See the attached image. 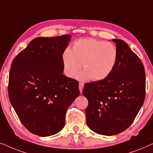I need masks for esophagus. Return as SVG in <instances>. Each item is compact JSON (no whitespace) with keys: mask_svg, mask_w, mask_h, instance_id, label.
Returning a JSON list of instances; mask_svg holds the SVG:
<instances>
[{"mask_svg":"<svg viewBox=\"0 0 153 153\" xmlns=\"http://www.w3.org/2000/svg\"><path fill=\"white\" fill-rule=\"evenodd\" d=\"M83 87H84V84H83L82 82L79 83V89H80V93L82 92V89H83Z\"/></svg>","mask_w":153,"mask_h":153,"instance_id":"esophagus-1","label":"esophagus"}]
</instances>
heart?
I'll return each instance as SVG.
<instances>
[{
	"instance_id": "1",
	"label": "heart",
	"mask_w": 153,
	"mask_h": 153,
	"mask_svg": "<svg viewBox=\"0 0 153 153\" xmlns=\"http://www.w3.org/2000/svg\"><path fill=\"white\" fill-rule=\"evenodd\" d=\"M118 52L113 43L94 38H84L75 41L72 49H66L62 60L64 72L73 78L80 69L84 71L80 78L99 81L112 73L117 61Z\"/></svg>"
}]
</instances>
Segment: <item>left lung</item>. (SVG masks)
Instances as JSON below:
<instances>
[{"instance_id":"8db88e82","label":"left lung","mask_w":153,"mask_h":153,"mask_svg":"<svg viewBox=\"0 0 153 153\" xmlns=\"http://www.w3.org/2000/svg\"><path fill=\"white\" fill-rule=\"evenodd\" d=\"M118 57L106 78L85 83L82 94L88 100L86 122L95 133L112 136L131 125L143 104L146 73L141 61L125 41L113 39Z\"/></svg>"}]
</instances>
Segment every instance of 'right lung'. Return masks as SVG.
Wrapping results in <instances>:
<instances>
[{"label":"right lung","instance_id":"add662e5","mask_svg":"<svg viewBox=\"0 0 153 153\" xmlns=\"http://www.w3.org/2000/svg\"><path fill=\"white\" fill-rule=\"evenodd\" d=\"M71 37L36 38L12 62L10 101L21 123L36 135L59 132L67 109L80 94L78 81L62 73L63 53Z\"/></svg>","mask_w":153,"mask_h":153}]
</instances>
